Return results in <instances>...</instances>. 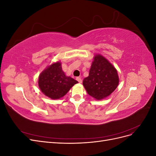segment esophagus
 <instances>
[{
	"label": "esophagus",
	"mask_w": 156,
	"mask_h": 156,
	"mask_svg": "<svg viewBox=\"0 0 156 156\" xmlns=\"http://www.w3.org/2000/svg\"><path fill=\"white\" fill-rule=\"evenodd\" d=\"M76 80H77V81L79 83H82V79H81V78H80V77H77V78H76Z\"/></svg>",
	"instance_id": "34e87169"
}]
</instances>
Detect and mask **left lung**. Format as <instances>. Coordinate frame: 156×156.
<instances>
[{
    "instance_id": "left-lung-1",
    "label": "left lung",
    "mask_w": 156,
    "mask_h": 156,
    "mask_svg": "<svg viewBox=\"0 0 156 156\" xmlns=\"http://www.w3.org/2000/svg\"><path fill=\"white\" fill-rule=\"evenodd\" d=\"M117 71L100 55L94 58L89 75L83 79V86L90 96L98 100L108 96L119 85Z\"/></svg>"
}]
</instances>
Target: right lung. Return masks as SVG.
Instances as JSON below:
<instances>
[{
  "label": "right lung",
  "instance_id": "obj_1",
  "mask_svg": "<svg viewBox=\"0 0 156 156\" xmlns=\"http://www.w3.org/2000/svg\"><path fill=\"white\" fill-rule=\"evenodd\" d=\"M77 83L73 78L66 76L59 62L51 64L42 72L38 80V85L41 92L53 100L65 96Z\"/></svg>",
  "mask_w": 156,
  "mask_h": 156
}]
</instances>
